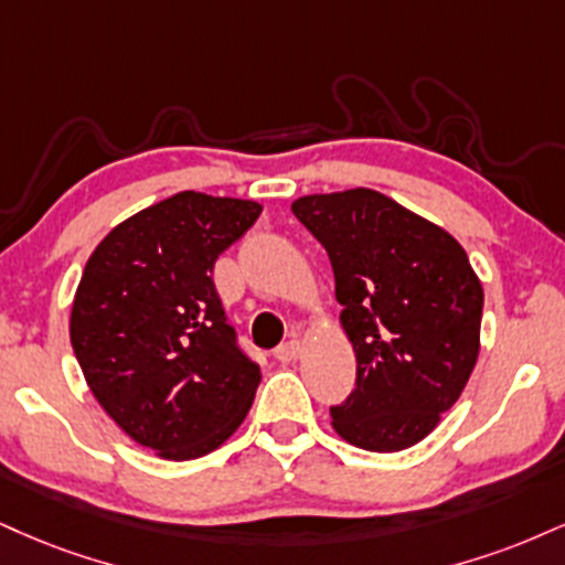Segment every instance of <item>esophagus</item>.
<instances>
[{
  "label": "esophagus",
  "instance_id": "34e87169",
  "mask_svg": "<svg viewBox=\"0 0 565 565\" xmlns=\"http://www.w3.org/2000/svg\"><path fill=\"white\" fill-rule=\"evenodd\" d=\"M274 355L278 363H295V360H300V355H302V344L297 342V339H291V342L278 344Z\"/></svg>",
  "mask_w": 565,
  "mask_h": 565
}]
</instances>
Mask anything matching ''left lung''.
I'll use <instances>...</instances> for the list:
<instances>
[{"mask_svg": "<svg viewBox=\"0 0 565 565\" xmlns=\"http://www.w3.org/2000/svg\"><path fill=\"white\" fill-rule=\"evenodd\" d=\"M291 213L329 253L339 323L358 360L355 392L331 407V426L360 450L418 445L479 358L484 289L466 249L365 186L305 194Z\"/></svg>", "mask_w": 565, "mask_h": 565, "instance_id": "obj_1", "label": "left lung"}]
</instances>
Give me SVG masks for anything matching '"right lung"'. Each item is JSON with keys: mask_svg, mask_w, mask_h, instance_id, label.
I'll return each mask as SVG.
<instances>
[{"mask_svg": "<svg viewBox=\"0 0 565 565\" xmlns=\"http://www.w3.org/2000/svg\"><path fill=\"white\" fill-rule=\"evenodd\" d=\"M260 210L189 189L126 217L88 255L73 352L102 411L158 458L217 450L253 405L260 369L236 348L210 274Z\"/></svg>", "mask_w": 565, "mask_h": 565, "instance_id": "right-lung-1", "label": "right lung"}]
</instances>
